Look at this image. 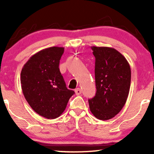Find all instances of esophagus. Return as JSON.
<instances>
[{"instance_id": "esophagus-1", "label": "esophagus", "mask_w": 154, "mask_h": 154, "mask_svg": "<svg viewBox=\"0 0 154 154\" xmlns=\"http://www.w3.org/2000/svg\"><path fill=\"white\" fill-rule=\"evenodd\" d=\"M75 94L77 95H80L81 93H82V91H81L80 89H79V88H77V89H75Z\"/></svg>"}]
</instances>
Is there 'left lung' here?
Listing matches in <instances>:
<instances>
[{
    "label": "left lung",
    "mask_w": 154,
    "mask_h": 154,
    "mask_svg": "<svg viewBox=\"0 0 154 154\" xmlns=\"http://www.w3.org/2000/svg\"><path fill=\"white\" fill-rule=\"evenodd\" d=\"M95 58L96 93L88 100L90 110L97 119L108 120L122 109L131 82V69L125 56L116 49L92 46Z\"/></svg>",
    "instance_id": "left-lung-1"
}]
</instances>
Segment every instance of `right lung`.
Instances as JSON below:
<instances>
[{"label": "right lung", "mask_w": 154, "mask_h": 154, "mask_svg": "<svg viewBox=\"0 0 154 154\" xmlns=\"http://www.w3.org/2000/svg\"><path fill=\"white\" fill-rule=\"evenodd\" d=\"M64 48L51 47L32 56L21 72L24 98L32 109L46 119L59 117L75 92L67 89L59 70Z\"/></svg>", "instance_id": "1"}]
</instances>
